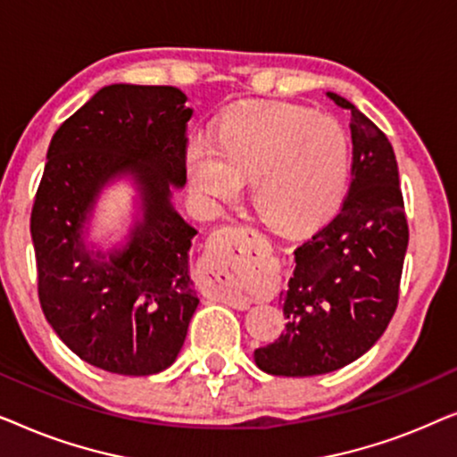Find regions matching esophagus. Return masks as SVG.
Wrapping results in <instances>:
<instances>
[{
	"label": "esophagus",
	"mask_w": 457,
	"mask_h": 457,
	"mask_svg": "<svg viewBox=\"0 0 457 457\" xmlns=\"http://www.w3.org/2000/svg\"><path fill=\"white\" fill-rule=\"evenodd\" d=\"M253 235V233H252ZM249 228L227 227L212 237L205 252V268L212 274V293L235 308H245L247 297L243 295L237 277L249 264Z\"/></svg>",
	"instance_id": "1"
}]
</instances>
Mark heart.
I'll return each mask as SVG.
<instances>
[{
  "label": "heart",
  "mask_w": 457,
  "mask_h": 457,
  "mask_svg": "<svg viewBox=\"0 0 457 457\" xmlns=\"http://www.w3.org/2000/svg\"><path fill=\"white\" fill-rule=\"evenodd\" d=\"M352 149L335 118L287 104H241L220 116L214 145L195 137L185 152L191 189L205 204L237 197L249 177V199L283 230L324 220L347 189Z\"/></svg>",
  "instance_id": "obj_1"
}]
</instances>
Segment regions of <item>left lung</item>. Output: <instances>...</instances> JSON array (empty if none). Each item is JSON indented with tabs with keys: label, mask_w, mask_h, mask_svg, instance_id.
Returning <instances> with one entry per match:
<instances>
[{
	"label": "left lung",
	"mask_w": 457,
	"mask_h": 457,
	"mask_svg": "<svg viewBox=\"0 0 457 457\" xmlns=\"http://www.w3.org/2000/svg\"><path fill=\"white\" fill-rule=\"evenodd\" d=\"M327 97L352 118V185L339 214L293 252L280 293L285 330L253 352L260 370L277 377H316L364 355L395 314L408 249L389 139L345 97Z\"/></svg>",
	"instance_id": "8db88e82"
}]
</instances>
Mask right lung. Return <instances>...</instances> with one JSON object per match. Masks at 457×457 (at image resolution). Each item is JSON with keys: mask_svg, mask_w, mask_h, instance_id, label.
<instances>
[{"mask_svg": "<svg viewBox=\"0 0 457 457\" xmlns=\"http://www.w3.org/2000/svg\"><path fill=\"white\" fill-rule=\"evenodd\" d=\"M185 102L177 87L99 89L52 137L30 214L49 327L87 364L124 377L172 366L199 303L189 274L197 228L172 204L187 183ZM120 179L136 189L134 224L104 250L88 239L92 214Z\"/></svg>", "mask_w": 457, "mask_h": 457, "instance_id": "1", "label": "right lung"}]
</instances>
